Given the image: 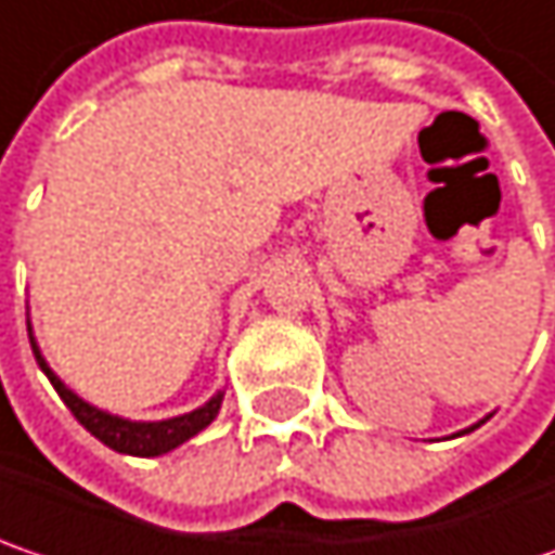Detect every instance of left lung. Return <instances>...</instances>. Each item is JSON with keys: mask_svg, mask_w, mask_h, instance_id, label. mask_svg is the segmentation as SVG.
I'll list each match as a JSON object with an SVG mask.
<instances>
[{"mask_svg": "<svg viewBox=\"0 0 555 555\" xmlns=\"http://www.w3.org/2000/svg\"><path fill=\"white\" fill-rule=\"evenodd\" d=\"M474 427H477V424H474ZM474 427H468V430H462V434H472V430H474Z\"/></svg>", "mask_w": 555, "mask_h": 555, "instance_id": "left-lung-1", "label": "left lung"}]
</instances>
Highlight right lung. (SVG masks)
Returning <instances> with one entry per match:
<instances>
[{"label": "right lung", "mask_w": 555, "mask_h": 555, "mask_svg": "<svg viewBox=\"0 0 555 555\" xmlns=\"http://www.w3.org/2000/svg\"><path fill=\"white\" fill-rule=\"evenodd\" d=\"M27 333H30V323H27ZM30 348H34V358H37L40 371L50 376L55 392L62 396L65 405L72 408V414L81 421V427H87L103 446H109L115 452H125V455L150 459V455L172 452L176 446H181L184 440H191V437H197L207 424H212V417L219 414V405H222V392H216L207 405L194 408V411L179 414V417H169V421H125V417H118V414H109V411H100V408L87 405L81 396H75L59 376L52 374L47 358L40 354V348L34 343V336H30Z\"/></svg>", "instance_id": "add662e5"}]
</instances>
